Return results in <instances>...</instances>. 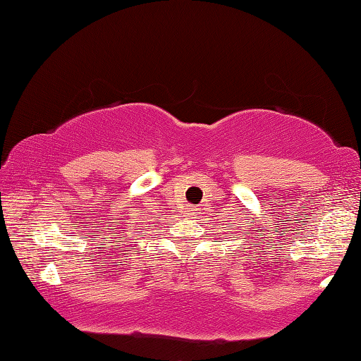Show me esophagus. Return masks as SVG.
I'll return each mask as SVG.
<instances>
[{
    "label": "esophagus",
    "mask_w": 361,
    "mask_h": 361,
    "mask_svg": "<svg viewBox=\"0 0 361 361\" xmlns=\"http://www.w3.org/2000/svg\"><path fill=\"white\" fill-rule=\"evenodd\" d=\"M192 214H193V212H192Z\"/></svg>",
    "instance_id": "esophagus-1"
}]
</instances>
